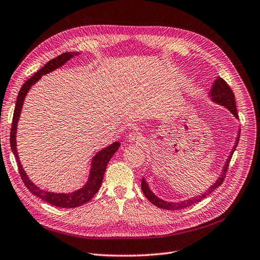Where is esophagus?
Returning a JSON list of instances; mask_svg holds the SVG:
<instances>
[{
  "label": "esophagus",
  "mask_w": 260,
  "mask_h": 260,
  "mask_svg": "<svg viewBox=\"0 0 260 260\" xmlns=\"http://www.w3.org/2000/svg\"><path fill=\"white\" fill-rule=\"evenodd\" d=\"M141 140H142V137H141V135L139 133L132 132L127 135V141H129V142L138 143V142H141Z\"/></svg>",
  "instance_id": "esophagus-1"
}]
</instances>
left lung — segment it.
I'll list each match as a JSON object with an SVG mask.
<instances>
[{
  "mask_svg": "<svg viewBox=\"0 0 260 260\" xmlns=\"http://www.w3.org/2000/svg\"><path fill=\"white\" fill-rule=\"evenodd\" d=\"M210 96L212 99V101H214L216 103H219L223 106L226 107L232 114L236 117L238 118V112H237V107H236V102H235V95H234V92L233 90L231 89V87L228 85V83L225 82L223 78L219 77L217 78L216 81H214V84L212 86V89L210 91ZM239 137H240V133L238 135V137H237V141H236V144L234 146V149L230 155V157L228 158V161L226 164H225V167L223 169L222 171V174L221 176L218 178V180L216 183H214L208 190H206V192H203L202 194H200L199 197H196V198H192V199H189L187 201H184V202H179V203H173V202H166V201H162L160 200L159 198H157L152 191L150 190L148 184H146V182L144 180V178H142L141 180V189H142V192L144 193V196L146 197V199H148L152 204H154L155 206L159 207V208H162V209H167V210H178V209H184L186 207H189L191 205L193 204H197L198 202H201L202 200H204L206 197H208L212 191H214V189H217L219 186L222 185L223 180L225 178V176H226V172L229 170V166H230V161L232 159V156L234 154V151L236 150L237 145H238V142H239Z\"/></svg>",
  "mask_w": 260,
  "mask_h": 260,
  "instance_id": "left-lung-1",
  "label": "left lung"
}]
</instances>
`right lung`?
Masks as SVG:
<instances>
[{
  "instance_id": "1",
  "label": "right lung",
  "mask_w": 260,
  "mask_h": 260,
  "mask_svg": "<svg viewBox=\"0 0 260 260\" xmlns=\"http://www.w3.org/2000/svg\"><path fill=\"white\" fill-rule=\"evenodd\" d=\"M80 53L78 52H67L63 53L57 57H55L54 59H51L49 62L44 64L39 71H37L35 74H34L30 78L23 84V86L21 87L18 98H17V102L15 106V111H14V117H13V124H11V128H10V148L13 153L16 156L17 164H18V170L20 173V176L23 180V183L25 187L30 191L32 194H35L36 197L40 198L41 200L46 201L47 203H50L53 206H57L61 208H74L77 206H81L85 203L89 202L91 200L94 194L98 192L101 185H102V180L104 177V173L106 170L107 164L109 162L110 158L114 156L115 152L119 149L120 143L115 142L111 145L107 146L104 150L99 152L92 159V166H91V172H90V176L87 184L80 190L74 191L72 193H53V192H48V191H44L40 188H38L36 185H34L29 178L27 177L25 171L22 168L20 160H19V156L17 153V144H16V132H17V123L21 114V109L22 105H23L24 99L26 93L28 92V90L30 87L37 83L39 81V78L47 74L52 72L53 70L57 69V68L61 67L68 60L71 59L74 55H78Z\"/></svg>"
}]
</instances>
